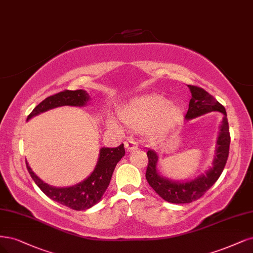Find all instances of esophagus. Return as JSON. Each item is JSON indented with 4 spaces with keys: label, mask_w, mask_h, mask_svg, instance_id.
I'll list each match as a JSON object with an SVG mask.
<instances>
[{
    "label": "esophagus",
    "mask_w": 253,
    "mask_h": 253,
    "mask_svg": "<svg viewBox=\"0 0 253 253\" xmlns=\"http://www.w3.org/2000/svg\"><path fill=\"white\" fill-rule=\"evenodd\" d=\"M125 147L126 151H134L137 149V144L134 140H127L125 142Z\"/></svg>",
    "instance_id": "esophagus-1"
}]
</instances>
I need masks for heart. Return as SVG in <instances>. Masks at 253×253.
<instances>
[{"label": "heart", "mask_w": 253, "mask_h": 253, "mask_svg": "<svg viewBox=\"0 0 253 253\" xmlns=\"http://www.w3.org/2000/svg\"><path fill=\"white\" fill-rule=\"evenodd\" d=\"M120 123L133 130H142L146 136H156L175 125L182 116V109L178 104L168 103V99L160 95H147L130 100L117 111ZM106 126L116 134L124 132L118 121L108 117Z\"/></svg>", "instance_id": "obj_1"}]
</instances>
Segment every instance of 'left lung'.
<instances>
[{"label":"left lung","instance_id":"1","mask_svg":"<svg viewBox=\"0 0 253 253\" xmlns=\"http://www.w3.org/2000/svg\"><path fill=\"white\" fill-rule=\"evenodd\" d=\"M188 88L191 93V98L185 115L186 120L197 118L210 112L222 113L223 120L216 137L212 165L195 179L176 181L161 175L158 169V155L152 149L147 150L149 165L145 173L147 182L163 200L175 204L190 203L201 198L221 176L229 154L230 135L225 108L205 90L189 84Z\"/></svg>","mask_w":253,"mask_h":253}]
</instances>
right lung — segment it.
Masks as SVG:
<instances>
[{"label":"right lung","instance_id":"obj_1","mask_svg":"<svg viewBox=\"0 0 253 253\" xmlns=\"http://www.w3.org/2000/svg\"><path fill=\"white\" fill-rule=\"evenodd\" d=\"M90 99V95L84 90H66L59 92L39 103L29 114L27 121L41 114V113L57 107H84ZM125 154L126 151L124 143L118 147H101L99 150L96 167L90 173V176L86 177L84 181L77 183V184L68 187L49 185L33 172L27 161H26V167H27L30 176L36 182V184L51 200L67 207H70L74 211H85L97 204L102 199L110 184L113 171Z\"/></svg>","mask_w":253,"mask_h":253}]
</instances>
